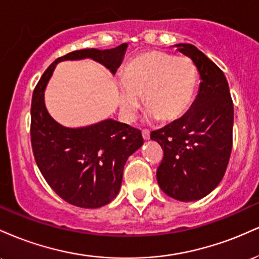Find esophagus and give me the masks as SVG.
Wrapping results in <instances>:
<instances>
[{
	"mask_svg": "<svg viewBox=\"0 0 259 259\" xmlns=\"http://www.w3.org/2000/svg\"><path fill=\"white\" fill-rule=\"evenodd\" d=\"M142 138H144V140L150 139V132H148V130H146V129L142 130Z\"/></svg>",
	"mask_w": 259,
	"mask_h": 259,
	"instance_id": "34e87169",
	"label": "esophagus"
}]
</instances>
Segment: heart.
<instances>
[{
    "label": "heart",
    "mask_w": 259,
    "mask_h": 259,
    "mask_svg": "<svg viewBox=\"0 0 259 259\" xmlns=\"http://www.w3.org/2000/svg\"><path fill=\"white\" fill-rule=\"evenodd\" d=\"M125 88L120 91V109L132 121L144 96L151 119L173 124L190 112L198 88V70L189 57L162 51H147L127 62L121 73Z\"/></svg>",
    "instance_id": "obj_1"
}]
</instances>
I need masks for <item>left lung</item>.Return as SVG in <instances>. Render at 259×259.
<instances>
[{
    "mask_svg": "<svg viewBox=\"0 0 259 259\" xmlns=\"http://www.w3.org/2000/svg\"><path fill=\"white\" fill-rule=\"evenodd\" d=\"M192 59L200 73V89L190 112L180 121L151 133L163 150L157 181L178 201L203 198L218 186L233 147L234 105L224 73L190 44L175 45Z\"/></svg>",
    "mask_w": 259,
    "mask_h": 259,
    "instance_id": "obj_1",
    "label": "left lung"
}]
</instances>
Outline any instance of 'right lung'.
Here are the masks:
<instances>
[{"label": "right lung", "mask_w": 259, "mask_h": 259, "mask_svg": "<svg viewBox=\"0 0 259 259\" xmlns=\"http://www.w3.org/2000/svg\"><path fill=\"white\" fill-rule=\"evenodd\" d=\"M127 44L111 50L86 49L56 59L42 74L32 94L31 146L41 174L53 191L68 203L99 208L109 203L120 190L129 156L144 144L139 129L106 119L81 127L57 123L45 106V89L62 61L91 58L115 74Z\"/></svg>", "instance_id": "right-lung-1"}]
</instances>
